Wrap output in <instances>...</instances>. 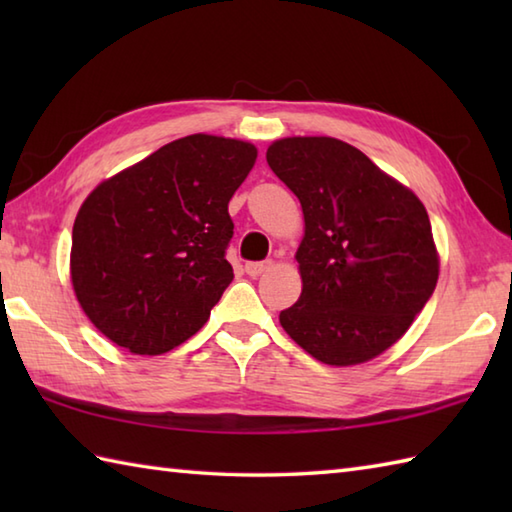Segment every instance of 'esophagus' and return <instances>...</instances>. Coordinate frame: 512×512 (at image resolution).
<instances>
[{
    "label": "esophagus",
    "mask_w": 512,
    "mask_h": 512,
    "mask_svg": "<svg viewBox=\"0 0 512 512\" xmlns=\"http://www.w3.org/2000/svg\"><path fill=\"white\" fill-rule=\"evenodd\" d=\"M270 266H273V262H270V259H264V262H248L246 264V273L250 277H259V275H264Z\"/></svg>",
    "instance_id": "34e87169"
}]
</instances>
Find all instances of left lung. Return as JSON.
Returning <instances> with one entry per match:
<instances>
[{
  "mask_svg": "<svg viewBox=\"0 0 512 512\" xmlns=\"http://www.w3.org/2000/svg\"><path fill=\"white\" fill-rule=\"evenodd\" d=\"M266 160L306 220L297 250L303 290L279 323L321 363L345 367L383 354L438 284L427 209L343 140L284 138Z\"/></svg>",
  "mask_w": 512,
  "mask_h": 512,
  "instance_id": "1",
  "label": "left lung"
}]
</instances>
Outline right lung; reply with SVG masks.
Returning <instances> with one entry per match:
<instances>
[{
	"instance_id": "add662e5",
	"label": "right lung",
	"mask_w": 512,
	"mask_h": 512,
	"mask_svg": "<svg viewBox=\"0 0 512 512\" xmlns=\"http://www.w3.org/2000/svg\"><path fill=\"white\" fill-rule=\"evenodd\" d=\"M255 158L250 143L193 134L88 195L72 228V286L107 339L154 356L202 328L233 281L228 202Z\"/></svg>"
}]
</instances>
